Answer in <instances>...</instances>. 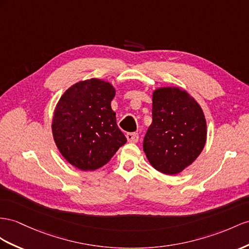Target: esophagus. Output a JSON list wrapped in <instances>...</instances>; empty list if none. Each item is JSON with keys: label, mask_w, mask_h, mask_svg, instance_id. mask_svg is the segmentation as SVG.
Instances as JSON below:
<instances>
[{"label": "esophagus", "mask_w": 249, "mask_h": 249, "mask_svg": "<svg viewBox=\"0 0 249 249\" xmlns=\"http://www.w3.org/2000/svg\"><path fill=\"white\" fill-rule=\"evenodd\" d=\"M126 138L130 143H137L139 141V135L136 132H127Z\"/></svg>", "instance_id": "obj_1"}]
</instances>
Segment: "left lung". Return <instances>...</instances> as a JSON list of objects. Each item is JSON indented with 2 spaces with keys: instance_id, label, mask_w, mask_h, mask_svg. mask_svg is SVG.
Returning <instances> with one entry per match:
<instances>
[{
  "instance_id": "8db88e82",
  "label": "left lung",
  "mask_w": 249,
  "mask_h": 249,
  "mask_svg": "<svg viewBox=\"0 0 249 249\" xmlns=\"http://www.w3.org/2000/svg\"><path fill=\"white\" fill-rule=\"evenodd\" d=\"M206 120L197 102L177 87L152 94V123L143 149L152 167L177 175L193 163L206 142Z\"/></svg>"
}]
</instances>
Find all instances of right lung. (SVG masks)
<instances>
[{
  "mask_svg": "<svg viewBox=\"0 0 249 249\" xmlns=\"http://www.w3.org/2000/svg\"><path fill=\"white\" fill-rule=\"evenodd\" d=\"M114 94L110 83L90 79L68 88L56 104L52 126L53 139L72 166L98 169L126 143L111 109Z\"/></svg>",
  "mask_w": 249,
  "mask_h": 249,
  "instance_id": "right-lung-1",
  "label": "right lung"
}]
</instances>
